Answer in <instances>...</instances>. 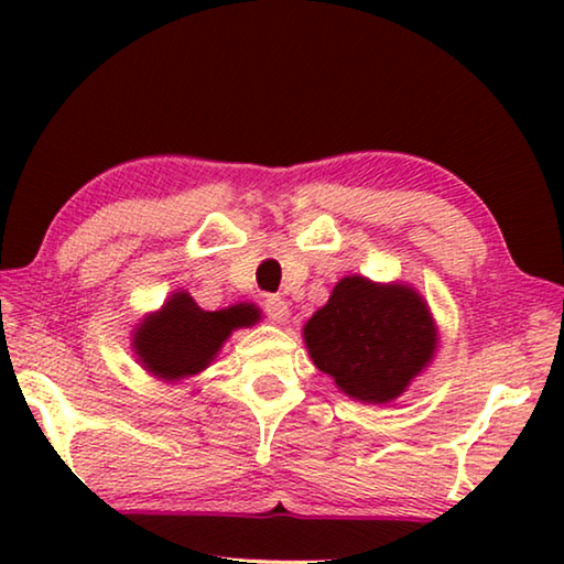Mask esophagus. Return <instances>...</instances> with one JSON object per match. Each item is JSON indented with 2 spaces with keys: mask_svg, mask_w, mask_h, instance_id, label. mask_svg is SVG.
<instances>
[{
  "mask_svg": "<svg viewBox=\"0 0 564 564\" xmlns=\"http://www.w3.org/2000/svg\"><path fill=\"white\" fill-rule=\"evenodd\" d=\"M263 313H265V316H269V321L283 323L285 318H289V303H285L283 299H279V295H265V299H263Z\"/></svg>",
  "mask_w": 564,
  "mask_h": 564,
  "instance_id": "obj_1",
  "label": "esophagus"
}]
</instances>
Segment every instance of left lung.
<instances>
[{
	"instance_id": "left-lung-1",
	"label": "left lung",
	"mask_w": 564,
	"mask_h": 564,
	"mask_svg": "<svg viewBox=\"0 0 564 564\" xmlns=\"http://www.w3.org/2000/svg\"><path fill=\"white\" fill-rule=\"evenodd\" d=\"M323 373L356 400L388 403L408 388L435 350L425 301L408 285H378L348 275L303 328Z\"/></svg>"
}]
</instances>
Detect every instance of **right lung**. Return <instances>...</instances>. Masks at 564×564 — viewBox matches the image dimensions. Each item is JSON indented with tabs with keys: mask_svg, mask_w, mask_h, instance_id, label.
Here are the masks:
<instances>
[{
	"mask_svg": "<svg viewBox=\"0 0 564 564\" xmlns=\"http://www.w3.org/2000/svg\"><path fill=\"white\" fill-rule=\"evenodd\" d=\"M259 316V308L248 303L204 311L188 293H174L161 313L147 318L133 333V348L151 373L178 380L204 370L234 328L253 326Z\"/></svg>",
	"mask_w": 564,
	"mask_h": 564,
	"instance_id": "add662e5",
	"label": "right lung"
}]
</instances>
